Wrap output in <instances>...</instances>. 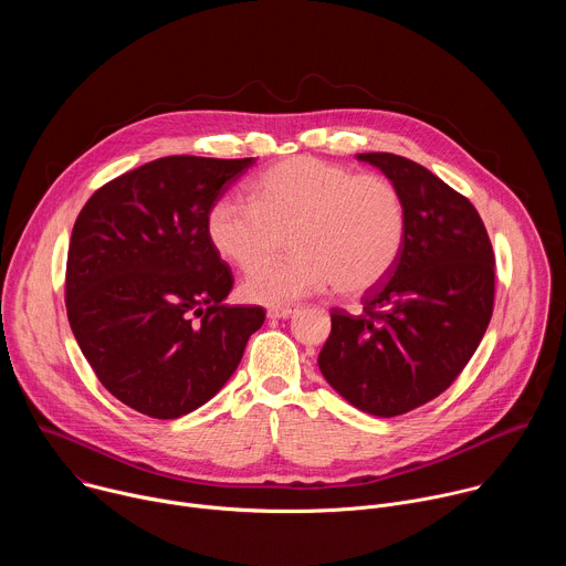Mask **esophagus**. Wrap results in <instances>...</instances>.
I'll use <instances>...</instances> for the list:
<instances>
[{
  "label": "esophagus",
  "instance_id": "34e87169",
  "mask_svg": "<svg viewBox=\"0 0 566 566\" xmlns=\"http://www.w3.org/2000/svg\"><path fill=\"white\" fill-rule=\"evenodd\" d=\"M295 313V308H291V306H277V308H269V317L271 319H286V317H291Z\"/></svg>",
  "mask_w": 566,
  "mask_h": 566
}]
</instances>
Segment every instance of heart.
Instances as JSON below:
<instances>
[{"mask_svg":"<svg viewBox=\"0 0 566 566\" xmlns=\"http://www.w3.org/2000/svg\"><path fill=\"white\" fill-rule=\"evenodd\" d=\"M206 228L212 249L241 271L272 259L290 237L289 261L261 265L241 284L249 302L282 306L329 284L343 295L376 286L400 258L408 210L385 177L293 156L253 184L251 201H214Z\"/></svg>","mask_w":566,"mask_h":566,"instance_id":"1","label":"heart"}]
</instances>
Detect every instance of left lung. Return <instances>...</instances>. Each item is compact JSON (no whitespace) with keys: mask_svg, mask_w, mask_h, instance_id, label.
<instances>
[{"mask_svg":"<svg viewBox=\"0 0 566 566\" xmlns=\"http://www.w3.org/2000/svg\"><path fill=\"white\" fill-rule=\"evenodd\" d=\"M356 158L400 190L408 234L363 313L332 311L317 367L354 408L389 419L437 398L472 358L493 315L495 255L474 206L428 168L389 151Z\"/></svg>","mask_w":566,"mask_h":566,"instance_id":"obj_1","label":"left lung"}]
</instances>
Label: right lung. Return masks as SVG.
<instances>
[{
  "label": "right lung",
  "mask_w": 566,
  "mask_h": 566,
  "mask_svg": "<svg viewBox=\"0 0 566 566\" xmlns=\"http://www.w3.org/2000/svg\"><path fill=\"white\" fill-rule=\"evenodd\" d=\"M255 158L166 156L105 184L80 210L66 315L98 380L132 410L179 419L234 374L262 306H228L232 273L208 212Z\"/></svg>",
  "instance_id": "right-lung-1"
}]
</instances>
